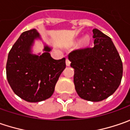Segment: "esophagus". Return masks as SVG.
<instances>
[{
	"mask_svg": "<svg viewBox=\"0 0 130 130\" xmlns=\"http://www.w3.org/2000/svg\"><path fill=\"white\" fill-rule=\"evenodd\" d=\"M70 63H71V62H70V61H69V59L68 58H67V59H66V64H67V66H70Z\"/></svg>",
	"mask_w": 130,
	"mask_h": 130,
	"instance_id": "obj_1",
	"label": "esophagus"
}]
</instances>
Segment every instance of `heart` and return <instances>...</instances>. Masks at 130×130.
Returning <instances> with one entry per match:
<instances>
[{
    "label": "heart",
    "mask_w": 130,
    "mask_h": 130,
    "mask_svg": "<svg viewBox=\"0 0 130 130\" xmlns=\"http://www.w3.org/2000/svg\"><path fill=\"white\" fill-rule=\"evenodd\" d=\"M90 39L89 38V36H85L82 40V45L83 46H86L90 43Z\"/></svg>",
    "instance_id": "b5f03b06"
}]
</instances>
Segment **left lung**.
<instances>
[{
    "mask_svg": "<svg viewBox=\"0 0 130 130\" xmlns=\"http://www.w3.org/2000/svg\"><path fill=\"white\" fill-rule=\"evenodd\" d=\"M94 46L73 51L69 54L74 69V83L78 95L98 102L117 90L122 81V59L111 39L97 29H92Z\"/></svg>",
    "mask_w": 130,
    "mask_h": 130,
    "instance_id": "1",
    "label": "left lung"
}]
</instances>
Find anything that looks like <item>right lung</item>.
<instances>
[{"mask_svg":"<svg viewBox=\"0 0 130 130\" xmlns=\"http://www.w3.org/2000/svg\"><path fill=\"white\" fill-rule=\"evenodd\" d=\"M38 38L40 36L35 29L24 32L8 53L6 63V77L13 91L31 103L51 97L66 68V58L53 59L49 53L51 47L47 45L42 55L32 53V46Z\"/></svg>","mask_w":130,"mask_h":130,"instance_id":"right-lung-1","label":"right lung"}]
</instances>
